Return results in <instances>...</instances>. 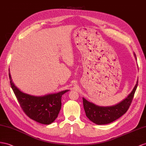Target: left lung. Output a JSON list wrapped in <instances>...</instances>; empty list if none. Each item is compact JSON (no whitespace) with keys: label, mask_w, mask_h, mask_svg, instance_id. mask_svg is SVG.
<instances>
[{"label":"left lung","mask_w":146,"mask_h":146,"mask_svg":"<svg viewBox=\"0 0 146 146\" xmlns=\"http://www.w3.org/2000/svg\"><path fill=\"white\" fill-rule=\"evenodd\" d=\"M138 81L133 90L127 98L117 105L100 107L83 98V107L87 117L97 125H106L115 121L128 110L137 87Z\"/></svg>","instance_id":"obj_1"}]
</instances>
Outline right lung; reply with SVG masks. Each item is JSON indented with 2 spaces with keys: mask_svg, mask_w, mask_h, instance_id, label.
Returning a JSON list of instances; mask_svg holds the SVG:
<instances>
[{
  "mask_svg": "<svg viewBox=\"0 0 146 146\" xmlns=\"http://www.w3.org/2000/svg\"><path fill=\"white\" fill-rule=\"evenodd\" d=\"M11 87L22 110L28 117L37 122L49 125L57 118L62 106V96L68 90L42 97L29 95L22 92L12 80L9 73Z\"/></svg>",
  "mask_w": 146,
  "mask_h": 146,
  "instance_id": "right-lung-1",
  "label": "right lung"
}]
</instances>
